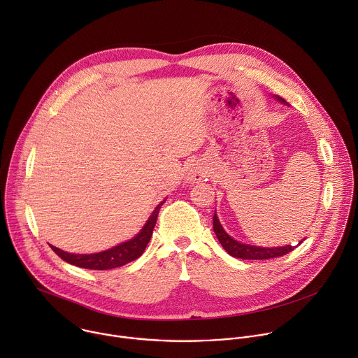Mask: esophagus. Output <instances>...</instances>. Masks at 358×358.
<instances>
[{"label":"esophagus","mask_w":358,"mask_h":358,"mask_svg":"<svg viewBox=\"0 0 358 358\" xmlns=\"http://www.w3.org/2000/svg\"><path fill=\"white\" fill-rule=\"evenodd\" d=\"M186 175H187V180H190V182L194 183V182L201 180V179L207 175V171L204 169V166H203L201 164L193 162V164L187 168Z\"/></svg>","instance_id":"1"}]
</instances>
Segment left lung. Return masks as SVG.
<instances>
[{
	"label": "left lung",
	"instance_id": "1",
	"mask_svg": "<svg viewBox=\"0 0 358 358\" xmlns=\"http://www.w3.org/2000/svg\"><path fill=\"white\" fill-rule=\"evenodd\" d=\"M279 101L285 103L283 99L276 97ZM213 230L216 233L220 244L223 245V248L234 258H241V259H269V258H276V257H282L287 255L288 252L294 251L295 247L292 245H285V247H275V248H264V247H255V245H250V244H243L236 241L234 238H231L222 227L219 219L216 214L213 216ZM302 244V241L299 243Z\"/></svg>",
	"mask_w": 358,
	"mask_h": 358
}]
</instances>
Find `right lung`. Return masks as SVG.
Segmentation results:
<instances>
[{
	"instance_id": "right-lung-1",
	"label": "right lung",
	"mask_w": 358,
	"mask_h": 358,
	"mask_svg": "<svg viewBox=\"0 0 358 358\" xmlns=\"http://www.w3.org/2000/svg\"><path fill=\"white\" fill-rule=\"evenodd\" d=\"M165 203L161 201L157 208L154 210V213L151 214V217L148 219L147 224L142 227L141 233H138L134 238H131L127 243H122L117 247H113L107 251L103 252H97V254H70L66 251H62L53 245H50V248L66 262L76 265L80 268H86V269H97V271H104V269H111V268H117V266H122L136 258H139L142 255V252L145 251L154 227L157 224V219H158V213L161 206Z\"/></svg>"
}]
</instances>
